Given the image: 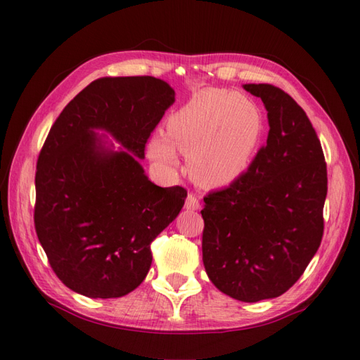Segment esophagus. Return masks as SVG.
<instances>
[{"mask_svg": "<svg viewBox=\"0 0 360 360\" xmlns=\"http://www.w3.org/2000/svg\"><path fill=\"white\" fill-rule=\"evenodd\" d=\"M186 209L190 210V212L200 209V201H198V198H196L195 195L190 193V195L187 196V200H186Z\"/></svg>", "mask_w": 360, "mask_h": 360, "instance_id": "34e87169", "label": "esophagus"}]
</instances>
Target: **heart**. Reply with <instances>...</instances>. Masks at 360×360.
Segmentation results:
<instances>
[{
	"instance_id": "b5f03b06",
	"label": "heart",
	"mask_w": 360,
	"mask_h": 360,
	"mask_svg": "<svg viewBox=\"0 0 360 360\" xmlns=\"http://www.w3.org/2000/svg\"><path fill=\"white\" fill-rule=\"evenodd\" d=\"M258 106L240 94L209 88L196 93L167 120V134L155 133L147 151L164 165L187 156L192 179L205 188H223L246 173L263 137Z\"/></svg>"
}]
</instances>
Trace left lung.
I'll return each mask as SVG.
<instances>
[{"instance_id": "8db88e82", "label": "left lung", "mask_w": 360, "mask_h": 360, "mask_svg": "<svg viewBox=\"0 0 360 360\" xmlns=\"http://www.w3.org/2000/svg\"><path fill=\"white\" fill-rule=\"evenodd\" d=\"M243 88L263 101L269 133L240 179L204 198L202 262L221 292L255 303L285 294L316 255L328 178L302 106L267 83Z\"/></svg>"}]
</instances>
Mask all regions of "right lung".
I'll use <instances>...</instances> for the list:
<instances>
[{
    "label": "right lung",
    "mask_w": 360,
    "mask_h": 360,
    "mask_svg": "<svg viewBox=\"0 0 360 360\" xmlns=\"http://www.w3.org/2000/svg\"><path fill=\"white\" fill-rule=\"evenodd\" d=\"M173 103L174 89L160 79L106 77L52 125L37 162L34 221L53 272L74 292L117 298L147 277L150 244L187 198L179 186L151 182L141 164Z\"/></svg>",
    "instance_id": "1"
}]
</instances>
